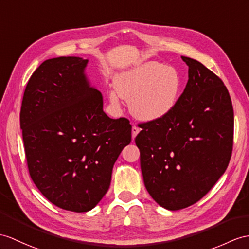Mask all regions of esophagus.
<instances>
[{"label":"esophagus","mask_w":249,"mask_h":249,"mask_svg":"<svg viewBox=\"0 0 249 249\" xmlns=\"http://www.w3.org/2000/svg\"><path fill=\"white\" fill-rule=\"evenodd\" d=\"M139 133V128L136 125H133L132 126V138L134 139L136 137V135Z\"/></svg>","instance_id":"obj_1"}]
</instances>
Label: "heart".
Segmentation results:
<instances>
[{"label": "heart", "mask_w": 249, "mask_h": 249, "mask_svg": "<svg viewBox=\"0 0 249 249\" xmlns=\"http://www.w3.org/2000/svg\"><path fill=\"white\" fill-rule=\"evenodd\" d=\"M181 86L180 74L173 66L147 62L115 79L116 92L110 94V99L116 104L119 95L130 101L133 116L154 121L167 116L177 106Z\"/></svg>", "instance_id": "heart-1"}]
</instances>
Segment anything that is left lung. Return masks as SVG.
I'll return each mask as SVG.
<instances>
[{"instance_id": "1", "label": "left lung", "mask_w": 249, "mask_h": 249, "mask_svg": "<svg viewBox=\"0 0 249 249\" xmlns=\"http://www.w3.org/2000/svg\"><path fill=\"white\" fill-rule=\"evenodd\" d=\"M188 82L167 116L143 123L135 138L143 183L169 210L198 202L226 171L233 145V108L227 88L195 59Z\"/></svg>"}]
</instances>
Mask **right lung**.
Wrapping results in <instances>:
<instances>
[{"label": "right lung", "mask_w": 249, "mask_h": 249, "mask_svg": "<svg viewBox=\"0 0 249 249\" xmlns=\"http://www.w3.org/2000/svg\"><path fill=\"white\" fill-rule=\"evenodd\" d=\"M87 64L79 57L46 60L28 80L20 113L30 178L51 203L74 212L93 209L105 196L132 137L128 119L102 110Z\"/></svg>", "instance_id": "add662e5"}]
</instances>
